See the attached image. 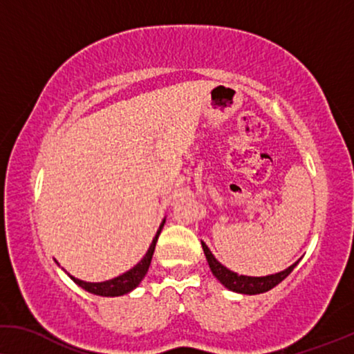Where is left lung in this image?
Here are the masks:
<instances>
[{
	"label": "left lung",
	"mask_w": 354,
	"mask_h": 354,
	"mask_svg": "<svg viewBox=\"0 0 354 354\" xmlns=\"http://www.w3.org/2000/svg\"><path fill=\"white\" fill-rule=\"evenodd\" d=\"M202 248H203V253H205L208 266H210L213 276H215L226 288H229V290L237 292V293H245V295H257V293H263V292L271 290V288H274L277 283H281L283 279L290 274L293 268H295L298 265V261H300V260L295 261L292 266H288L287 270L276 272V274L252 277V276L237 274V272H234L231 270H227L226 266H223L221 263L213 257V253L210 252V248L205 245V242H202Z\"/></svg>",
	"instance_id": "8db88e82"
}]
</instances>
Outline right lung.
<instances>
[{"label":"right lung","mask_w":354,"mask_h":354,"mask_svg":"<svg viewBox=\"0 0 354 354\" xmlns=\"http://www.w3.org/2000/svg\"><path fill=\"white\" fill-rule=\"evenodd\" d=\"M163 225H165V220L162 221V225H160V227H158L156 237H153L151 247H149V250L146 252V255H144L142 260L139 261L136 266L131 268L129 271L123 272L122 276L113 277V279H111V281H104V282H84V281H80V279L73 277V276H71V279L77 283V286L84 288V290L89 292V293H94V295L120 297V295H125V293H128V292H131L133 288H136L139 286V282L142 281L144 276L147 274L149 266H151L153 250H156L157 239H158V236H160V231H162Z\"/></svg>","instance_id":"add662e5"}]
</instances>
